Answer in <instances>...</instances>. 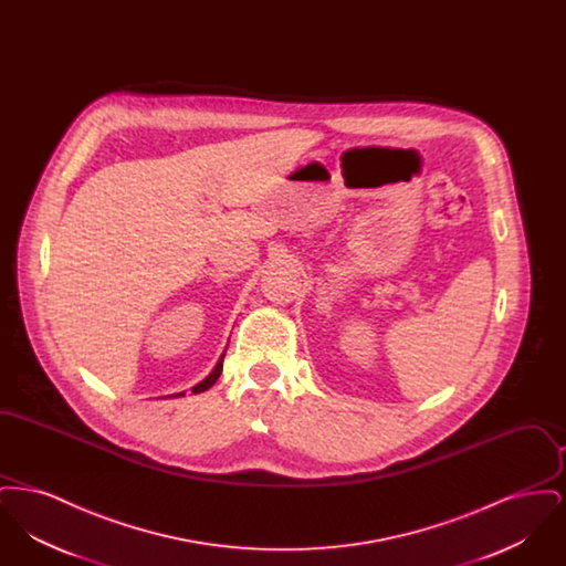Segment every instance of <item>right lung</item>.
Listing matches in <instances>:
<instances>
[{"instance_id":"add662e5","label":"right lung","mask_w":566,"mask_h":566,"mask_svg":"<svg viewBox=\"0 0 566 566\" xmlns=\"http://www.w3.org/2000/svg\"><path fill=\"white\" fill-rule=\"evenodd\" d=\"M222 358H224V354H222V356H220V360L216 363L214 371H212L210 376L206 377L203 381H199L197 386H192V395H197V392H203V390H208V388H212V386H214L216 379L220 377V371H222ZM182 395H185V392H178L176 397H182Z\"/></svg>"}]
</instances>
